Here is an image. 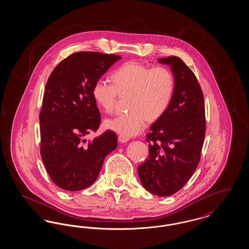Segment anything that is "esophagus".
Masks as SVG:
<instances>
[{"label": "esophagus", "mask_w": 249, "mask_h": 249, "mask_svg": "<svg viewBox=\"0 0 249 249\" xmlns=\"http://www.w3.org/2000/svg\"><path fill=\"white\" fill-rule=\"evenodd\" d=\"M130 140L129 137H126V136H123V135H119V142L121 143H124V142H127Z\"/></svg>", "instance_id": "obj_1"}]
</instances>
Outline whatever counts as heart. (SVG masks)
<instances>
[{
	"label": "heart",
	"instance_id": "obj_1",
	"mask_svg": "<svg viewBox=\"0 0 249 249\" xmlns=\"http://www.w3.org/2000/svg\"><path fill=\"white\" fill-rule=\"evenodd\" d=\"M113 84L99 79L92 88L96 105L111 113L119 96H127L129 113L106 120L108 130L131 137L139 134L147 123L161 118L170 107L174 91L175 78L165 67L149 68L140 62L130 61L121 65L112 73Z\"/></svg>",
	"mask_w": 249,
	"mask_h": 249
}]
</instances>
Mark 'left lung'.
<instances>
[{"label": "left lung", "mask_w": 249, "mask_h": 249, "mask_svg": "<svg viewBox=\"0 0 249 249\" xmlns=\"http://www.w3.org/2000/svg\"><path fill=\"white\" fill-rule=\"evenodd\" d=\"M169 65L175 91L164 115L146 134L149 158L138 166L143 188L166 197L181 190L199 164L205 135L204 100L195 74L176 56L158 59Z\"/></svg>", "instance_id": "1"}]
</instances>
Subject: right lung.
I'll return each instance as SVG.
<instances>
[{"label": "right lung", "instance_id": "obj_1", "mask_svg": "<svg viewBox=\"0 0 249 249\" xmlns=\"http://www.w3.org/2000/svg\"><path fill=\"white\" fill-rule=\"evenodd\" d=\"M120 56L77 52L60 61L46 85L40 112L41 156L55 185L82 190L98 178L107 155L118 146L107 130L92 141L85 136L99 128L100 112L92 88Z\"/></svg>", "mask_w": 249, "mask_h": 249}]
</instances>
